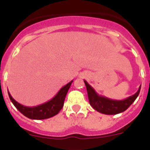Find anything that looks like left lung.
Listing matches in <instances>:
<instances>
[{"label":"left lung","instance_id":"obj_1","mask_svg":"<svg viewBox=\"0 0 150 150\" xmlns=\"http://www.w3.org/2000/svg\"><path fill=\"white\" fill-rule=\"evenodd\" d=\"M84 83L87 88L88 100L91 107L99 112L106 115H116L125 112L135 101L141 90L140 86L138 91L134 95L122 100H115L100 96L86 80H84Z\"/></svg>","mask_w":150,"mask_h":150}]
</instances>
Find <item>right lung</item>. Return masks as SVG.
<instances>
[{
    "mask_svg": "<svg viewBox=\"0 0 150 150\" xmlns=\"http://www.w3.org/2000/svg\"><path fill=\"white\" fill-rule=\"evenodd\" d=\"M71 81L67 84L62 87L59 92L56 94L54 98H52L50 100L47 101L42 104H40L35 107H26L22 104H19L18 102L15 100L12 96L8 93V96L12 103L13 104L15 107L17 108L19 112L22 113L25 116L32 120H44L50 118L52 116H55L59 112V111L62 109L64 104V100H65L67 93L68 91L69 88L71 85Z\"/></svg>",
    "mask_w": 150,
    "mask_h": 150,
    "instance_id": "1",
    "label": "right lung"
}]
</instances>
